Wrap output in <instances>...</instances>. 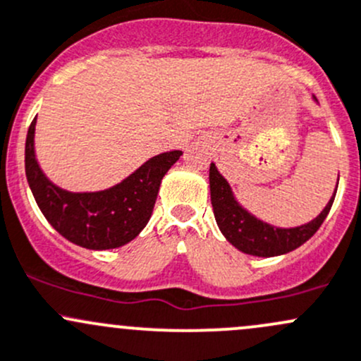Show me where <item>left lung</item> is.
Returning a JSON list of instances; mask_svg holds the SVG:
<instances>
[{
	"label": "left lung",
	"mask_w": 361,
	"mask_h": 361,
	"mask_svg": "<svg viewBox=\"0 0 361 361\" xmlns=\"http://www.w3.org/2000/svg\"><path fill=\"white\" fill-rule=\"evenodd\" d=\"M209 187L216 223L226 240L242 252L259 257L287 254L310 240L320 228L324 219L327 218L337 192L336 188L325 209L310 223L295 226V228H276V226L257 219L237 202L228 181L219 174L214 164H211L209 168Z\"/></svg>",
	"instance_id": "obj_1"
}]
</instances>
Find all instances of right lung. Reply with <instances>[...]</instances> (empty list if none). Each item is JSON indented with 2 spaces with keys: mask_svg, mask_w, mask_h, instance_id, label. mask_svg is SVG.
I'll return each mask as SVG.
<instances>
[{
  "mask_svg": "<svg viewBox=\"0 0 361 361\" xmlns=\"http://www.w3.org/2000/svg\"><path fill=\"white\" fill-rule=\"evenodd\" d=\"M34 130L36 117L25 140V176L30 192L53 228L72 244L93 250L121 247L145 228L162 178L183 154L173 150L155 155L107 190L74 193L44 176L34 154Z\"/></svg>",
  "mask_w": 361,
  "mask_h": 361,
  "instance_id": "add662e5",
  "label": "right lung"
}]
</instances>
